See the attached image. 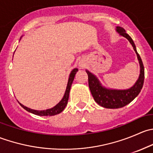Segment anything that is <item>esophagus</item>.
<instances>
[{"label":"esophagus","instance_id":"esophagus-1","mask_svg":"<svg viewBox=\"0 0 153 153\" xmlns=\"http://www.w3.org/2000/svg\"><path fill=\"white\" fill-rule=\"evenodd\" d=\"M82 67H83V66H82Z\"/></svg>","mask_w":153,"mask_h":153}]
</instances>
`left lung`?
<instances>
[{
  "mask_svg": "<svg viewBox=\"0 0 153 153\" xmlns=\"http://www.w3.org/2000/svg\"><path fill=\"white\" fill-rule=\"evenodd\" d=\"M116 30L118 33H120V35L126 38L133 47L134 50L138 57V60L139 61L141 70H140L139 78L135 85L130 89H124V90L106 89L101 86L98 78L93 74H92L88 70H86L88 75L89 87L90 89L94 100L100 106L107 108V109H118V108L123 107L129 104L140 93L141 89L143 87V81H144V67H143L141 57L137 52L136 47L131 37L127 33H126V31L124 28L121 27H117Z\"/></svg>",
  "mask_w": 153,
  "mask_h": 153,
  "instance_id": "8db88e82",
  "label": "left lung"
}]
</instances>
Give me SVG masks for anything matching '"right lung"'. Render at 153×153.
Here are the masks:
<instances>
[{
	"instance_id": "obj_1",
	"label": "right lung",
	"mask_w": 153,
	"mask_h": 153,
	"mask_svg": "<svg viewBox=\"0 0 153 153\" xmlns=\"http://www.w3.org/2000/svg\"><path fill=\"white\" fill-rule=\"evenodd\" d=\"M78 69H77V68H75V69H74L71 72L70 75H69V81H68L67 89H66V92L65 93H64V97H63L62 100H61V101H60L56 106H54L53 108H51V109H46V110L38 111V110H35V109H30V108L27 107V106L22 105L21 103H19L20 105L22 106L24 109H26V110L28 111V112H31V113H33L37 115H40V116H52V115H57V114H59L60 112H61L63 110H64V108H65L66 106H67L68 99H69V91H70L71 86H72V82H73V80L75 76V74H76V72H78Z\"/></svg>"
}]
</instances>
